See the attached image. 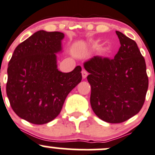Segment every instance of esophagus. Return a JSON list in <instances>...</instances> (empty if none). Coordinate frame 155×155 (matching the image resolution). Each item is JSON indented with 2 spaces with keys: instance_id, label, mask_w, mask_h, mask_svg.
Listing matches in <instances>:
<instances>
[{
  "instance_id": "esophagus-1",
  "label": "esophagus",
  "mask_w": 155,
  "mask_h": 155,
  "mask_svg": "<svg viewBox=\"0 0 155 155\" xmlns=\"http://www.w3.org/2000/svg\"><path fill=\"white\" fill-rule=\"evenodd\" d=\"M81 73H82V77L84 79H85V78L87 77V75H88V73H87V71H85V70H83Z\"/></svg>"
}]
</instances>
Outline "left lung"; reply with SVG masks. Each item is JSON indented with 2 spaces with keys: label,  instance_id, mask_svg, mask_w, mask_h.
Listing matches in <instances>:
<instances>
[{
  "label": "left lung",
  "instance_id": "left-lung-1",
  "mask_svg": "<svg viewBox=\"0 0 155 155\" xmlns=\"http://www.w3.org/2000/svg\"><path fill=\"white\" fill-rule=\"evenodd\" d=\"M120 47L113 59L94 56L84 62L90 73V105L107 123L126 121L139 113L148 87L146 65L136 43L116 31Z\"/></svg>",
  "mask_w": 155,
  "mask_h": 155
}]
</instances>
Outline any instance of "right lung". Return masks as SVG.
Wrapping results in <instances>:
<instances>
[{
	"label": "right lung",
	"mask_w": 155,
	"mask_h": 155,
	"mask_svg": "<svg viewBox=\"0 0 155 155\" xmlns=\"http://www.w3.org/2000/svg\"><path fill=\"white\" fill-rule=\"evenodd\" d=\"M62 32L41 30L16 47L7 68V95L14 112L34 124L56 118L68 93L82 79L81 67L71 72L58 69Z\"/></svg>",
	"instance_id": "right-lung-1"
}]
</instances>
